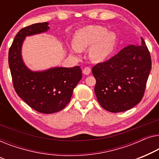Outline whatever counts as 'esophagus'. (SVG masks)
<instances>
[{
    "label": "esophagus",
    "mask_w": 159,
    "mask_h": 159,
    "mask_svg": "<svg viewBox=\"0 0 159 159\" xmlns=\"http://www.w3.org/2000/svg\"><path fill=\"white\" fill-rule=\"evenodd\" d=\"M83 73H84V74L85 75H89V73H91V68H89V67H86V68L83 70Z\"/></svg>",
    "instance_id": "34e87169"
}]
</instances>
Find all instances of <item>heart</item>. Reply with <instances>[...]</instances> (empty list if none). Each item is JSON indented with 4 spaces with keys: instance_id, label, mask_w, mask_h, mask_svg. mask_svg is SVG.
<instances>
[{
    "instance_id": "obj_1",
    "label": "heart",
    "mask_w": 159,
    "mask_h": 159,
    "mask_svg": "<svg viewBox=\"0 0 159 159\" xmlns=\"http://www.w3.org/2000/svg\"><path fill=\"white\" fill-rule=\"evenodd\" d=\"M117 40L115 32H108L103 26H89L76 32L71 48L73 52L79 53L80 50L91 46V57L95 61H101L113 52Z\"/></svg>"
}]
</instances>
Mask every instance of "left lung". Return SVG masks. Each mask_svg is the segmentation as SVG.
Listing matches in <instances>:
<instances>
[{"instance_id":"obj_1","label":"left lung","mask_w":159,"mask_h":159,"mask_svg":"<svg viewBox=\"0 0 159 159\" xmlns=\"http://www.w3.org/2000/svg\"><path fill=\"white\" fill-rule=\"evenodd\" d=\"M141 39L140 46H127L92 68L98 102L110 112L128 110L143 97L151 57L146 42Z\"/></svg>"}]
</instances>
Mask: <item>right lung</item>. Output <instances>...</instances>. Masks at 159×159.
Wrapping results in <instances>:
<instances>
[{"label":"right lung","mask_w":159,"mask_h":159,"mask_svg":"<svg viewBox=\"0 0 159 159\" xmlns=\"http://www.w3.org/2000/svg\"><path fill=\"white\" fill-rule=\"evenodd\" d=\"M48 25V22H43L21 29L8 51V65L16 92L31 108L43 114L55 113L64 109L82 78L79 66L32 72L24 64L21 48L24 38L46 32Z\"/></svg>","instance_id":"add662e5"}]
</instances>
